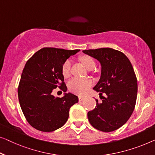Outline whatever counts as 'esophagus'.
Here are the masks:
<instances>
[{"label":"esophagus","instance_id":"34e87169","mask_svg":"<svg viewBox=\"0 0 155 155\" xmlns=\"http://www.w3.org/2000/svg\"><path fill=\"white\" fill-rule=\"evenodd\" d=\"M84 97H82V96H79L78 97V101H83L84 100Z\"/></svg>","mask_w":155,"mask_h":155}]
</instances>
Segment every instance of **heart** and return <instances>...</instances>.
Returning a JSON list of instances; mask_svg holds the SVG:
<instances>
[{
  "mask_svg": "<svg viewBox=\"0 0 155 155\" xmlns=\"http://www.w3.org/2000/svg\"><path fill=\"white\" fill-rule=\"evenodd\" d=\"M81 61L87 69L93 68L95 67V62L92 58L88 55H84L81 58ZM71 62L70 60H67L62 67V73L64 77H68L70 74ZM92 85V81L90 78H81L74 77L69 81L68 88L73 93L83 95L86 93L88 89Z\"/></svg>",
  "mask_w": 155,
  "mask_h": 155,
  "instance_id": "b5f03b06",
  "label": "heart"
}]
</instances>
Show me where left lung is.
<instances>
[{
	"instance_id": "8db88e82",
	"label": "left lung",
	"mask_w": 155,
	"mask_h": 155,
	"mask_svg": "<svg viewBox=\"0 0 155 155\" xmlns=\"http://www.w3.org/2000/svg\"><path fill=\"white\" fill-rule=\"evenodd\" d=\"M93 57L101 66V77L93 87L101 100L87 113L91 125L104 132L116 130L132 114L137 101L138 85L134 70L123 53L111 48L83 51ZM105 94L106 96H102Z\"/></svg>"
}]
</instances>
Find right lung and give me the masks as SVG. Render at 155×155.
Here are the masks:
<instances>
[{"mask_svg":"<svg viewBox=\"0 0 155 155\" xmlns=\"http://www.w3.org/2000/svg\"><path fill=\"white\" fill-rule=\"evenodd\" d=\"M79 49L43 48L26 62L18 87V101L25 117L39 131L50 132L63 127L68 120L71 106L78 101L72 93L55 97L53 90L67 91L62 67Z\"/></svg>","mask_w":155,"mask_h":155,"instance_id":"add662e5","label":"right lung"}]
</instances>
